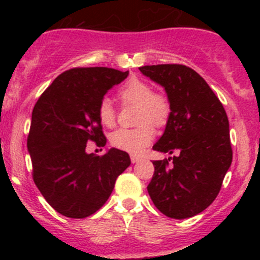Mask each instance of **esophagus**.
I'll return each mask as SVG.
<instances>
[{
	"label": "esophagus",
	"instance_id": "esophagus-1",
	"mask_svg": "<svg viewBox=\"0 0 260 260\" xmlns=\"http://www.w3.org/2000/svg\"><path fill=\"white\" fill-rule=\"evenodd\" d=\"M140 159H141V156H138V154H131V161H132L133 164L138 162Z\"/></svg>",
	"mask_w": 260,
	"mask_h": 260
}]
</instances>
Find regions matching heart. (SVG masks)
<instances>
[{
    "mask_svg": "<svg viewBox=\"0 0 260 260\" xmlns=\"http://www.w3.org/2000/svg\"><path fill=\"white\" fill-rule=\"evenodd\" d=\"M118 96L124 104H135L137 109V123L135 128H120L109 137L112 146L129 153H140L154 138V128L166 124L171 113V103L166 94L153 91L148 83L138 78L127 80L118 90ZM98 119L104 127L115 125L117 112L108 98L99 102Z\"/></svg>",
    "mask_w": 260,
    "mask_h": 260,
    "instance_id": "b5f03b06",
    "label": "heart"
}]
</instances>
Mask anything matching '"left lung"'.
I'll return each mask as SVG.
<instances>
[{"label": "left lung", "mask_w": 260, "mask_h": 260, "mask_svg": "<svg viewBox=\"0 0 260 260\" xmlns=\"http://www.w3.org/2000/svg\"><path fill=\"white\" fill-rule=\"evenodd\" d=\"M140 70L165 86L171 103L166 129L153 149L176 153L152 162L154 172L147 190L166 216H195L219 195L232 165L226 112L203 77L186 65H147Z\"/></svg>", "instance_id": "1"}]
</instances>
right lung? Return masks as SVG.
Returning <instances> with one entry per match:
<instances>
[{
	"label": "right lung",
	"mask_w": 260,
	"mask_h": 260,
	"mask_svg": "<svg viewBox=\"0 0 260 260\" xmlns=\"http://www.w3.org/2000/svg\"><path fill=\"white\" fill-rule=\"evenodd\" d=\"M127 75L112 68H73L52 81L34 107L27 136L32 179L64 216L84 219L98 211L131 165L127 152L117 148L102 156L85 152L90 141L106 146L99 102Z\"/></svg>",
	"instance_id": "obj_1"
}]
</instances>
